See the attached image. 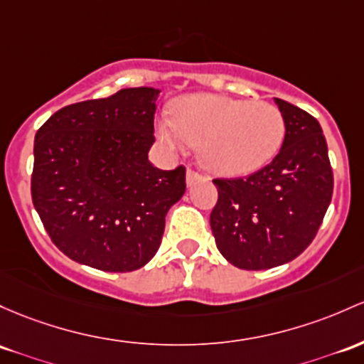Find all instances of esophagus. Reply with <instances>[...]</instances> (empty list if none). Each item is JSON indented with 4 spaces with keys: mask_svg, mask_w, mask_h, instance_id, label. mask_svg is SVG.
<instances>
[{
    "mask_svg": "<svg viewBox=\"0 0 364 364\" xmlns=\"http://www.w3.org/2000/svg\"><path fill=\"white\" fill-rule=\"evenodd\" d=\"M200 179H205V178H203L200 173H197V171L190 169V167H188V171H186V185H188V186L195 185V183L200 181Z\"/></svg>",
    "mask_w": 364,
    "mask_h": 364,
    "instance_id": "obj_1",
    "label": "esophagus"
}]
</instances>
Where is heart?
Segmentation results:
<instances>
[{"mask_svg":"<svg viewBox=\"0 0 364 364\" xmlns=\"http://www.w3.org/2000/svg\"><path fill=\"white\" fill-rule=\"evenodd\" d=\"M285 131V119L273 103L207 93L178 98L171 117L157 122L167 146L197 145L203 166L225 176L266 166L278 154Z\"/></svg>","mask_w":364,"mask_h":364,"instance_id":"b5f03b06","label":"heart"}]
</instances>
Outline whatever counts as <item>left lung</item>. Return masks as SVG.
<instances>
[{
    "instance_id": "obj_1",
    "label": "left lung",
    "mask_w": 364,
    "mask_h": 364,
    "mask_svg": "<svg viewBox=\"0 0 364 364\" xmlns=\"http://www.w3.org/2000/svg\"><path fill=\"white\" fill-rule=\"evenodd\" d=\"M285 119L277 157L247 178L214 179L210 228L219 252L247 271L269 269L301 255L316 237L331 193L328 146L306 110L274 98Z\"/></svg>"
}]
</instances>
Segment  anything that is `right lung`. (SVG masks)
<instances>
[{
    "mask_svg": "<svg viewBox=\"0 0 364 364\" xmlns=\"http://www.w3.org/2000/svg\"><path fill=\"white\" fill-rule=\"evenodd\" d=\"M155 87H127L55 112L34 138L33 203L51 242L72 261L139 269L161 247L166 214L186 169L151 166Z\"/></svg>",
    "mask_w": 364,
    "mask_h": 364,
    "instance_id": "right-lung-1",
    "label": "right lung"
}]
</instances>
